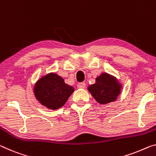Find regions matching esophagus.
I'll use <instances>...</instances> for the list:
<instances>
[{"label":"esophagus","mask_w":156,"mask_h":156,"mask_svg":"<svg viewBox=\"0 0 156 156\" xmlns=\"http://www.w3.org/2000/svg\"><path fill=\"white\" fill-rule=\"evenodd\" d=\"M77 87L79 88H85L86 83H79L77 84Z\"/></svg>","instance_id":"34e87169"}]
</instances>
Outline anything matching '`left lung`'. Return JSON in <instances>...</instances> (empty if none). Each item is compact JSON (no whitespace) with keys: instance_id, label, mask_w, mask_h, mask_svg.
<instances>
[{"instance_id":"1","label":"left lung","mask_w":156,"mask_h":156,"mask_svg":"<svg viewBox=\"0 0 156 156\" xmlns=\"http://www.w3.org/2000/svg\"><path fill=\"white\" fill-rule=\"evenodd\" d=\"M95 81V83L88 87V90L98 102L104 105L117 99L121 92V85L114 76L103 73Z\"/></svg>"}]
</instances>
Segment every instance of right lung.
<instances>
[{
	"instance_id": "right-lung-1",
	"label": "right lung",
	"mask_w": 156,
	"mask_h": 156,
	"mask_svg": "<svg viewBox=\"0 0 156 156\" xmlns=\"http://www.w3.org/2000/svg\"><path fill=\"white\" fill-rule=\"evenodd\" d=\"M73 92V86L66 84L63 78L54 73L42 76L34 88L37 100L51 109L63 107Z\"/></svg>"
}]
</instances>
